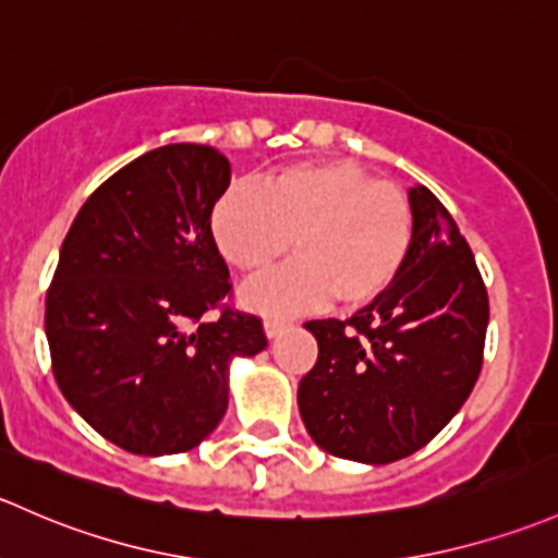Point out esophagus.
I'll return each instance as SVG.
<instances>
[{
	"instance_id": "esophagus-1",
	"label": "esophagus",
	"mask_w": 558,
	"mask_h": 558,
	"mask_svg": "<svg viewBox=\"0 0 558 558\" xmlns=\"http://www.w3.org/2000/svg\"><path fill=\"white\" fill-rule=\"evenodd\" d=\"M286 328H289V320H280V318H267V320H264V333H267L269 339L280 337V333H283Z\"/></svg>"
}]
</instances>
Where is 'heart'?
Instances as JSON below:
<instances>
[{"label":"heart","instance_id":"b5f03b06","mask_svg":"<svg viewBox=\"0 0 558 558\" xmlns=\"http://www.w3.org/2000/svg\"><path fill=\"white\" fill-rule=\"evenodd\" d=\"M221 256L243 275H264L289 254L299 262L248 286L243 302L275 315L337 299L357 307L401 275L414 238L412 203L353 162H304L256 186H232L210 219Z\"/></svg>","mask_w":558,"mask_h":558}]
</instances>
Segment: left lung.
<instances>
[{
	"label": "left lung",
	"mask_w": 558,
	"mask_h": 558,
	"mask_svg": "<svg viewBox=\"0 0 558 558\" xmlns=\"http://www.w3.org/2000/svg\"><path fill=\"white\" fill-rule=\"evenodd\" d=\"M414 238L396 283L353 318L307 320L318 361L299 414L320 449L368 465L414 454L460 412L484 361L489 296L449 210L412 186Z\"/></svg>",
	"instance_id": "left-lung-1"
}]
</instances>
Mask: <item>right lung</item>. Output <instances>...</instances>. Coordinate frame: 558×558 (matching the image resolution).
Here are the masks:
<instances>
[{"label":"right lung","instance_id":"1","mask_svg":"<svg viewBox=\"0 0 558 558\" xmlns=\"http://www.w3.org/2000/svg\"><path fill=\"white\" fill-rule=\"evenodd\" d=\"M230 186L214 146L168 144L109 175L80 208L47 289L63 398L131 454L195 449L230 398V363L267 348L262 320L222 307L230 269L210 232Z\"/></svg>","mask_w":558,"mask_h":558}]
</instances>
